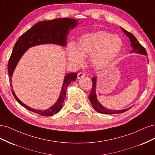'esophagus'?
<instances>
[{
    "label": "esophagus",
    "instance_id": "34e87169",
    "mask_svg": "<svg viewBox=\"0 0 155 155\" xmlns=\"http://www.w3.org/2000/svg\"><path fill=\"white\" fill-rule=\"evenodd\" d=\"M85 76V75L83 72H79L78 74V79H81Z\"/></svg>",
    "mask_w": 155,
    "mask_h": 155
}]
</instances>
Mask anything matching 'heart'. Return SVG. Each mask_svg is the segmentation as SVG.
<instances>
[{"label":"heart","instance_id":"obj_1","mask_svg":"<svg viewBox=\"0 0 155 155\" xmlns=\"http://www.w3.org/2000/svg\"><path fill=\"white\" fill-rule=\"evenodd\" d=\"M122 46L123 41L119 36L100 31L83 35L77 46L69 43L67 52L70 61L77 66L83 64L84 58L91 56L94 66L104 69L118 57Z\"/></svg>","mask_w":155,"mask_h":155}]
</instances>
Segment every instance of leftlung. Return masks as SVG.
Wrapping results in <instances>:
<instances>
[{
  "label": "left lung",
  "instance_id": "obj_1",
  "mask_svg": "<svg viewBox=\"0 0 155 155\" xmlns=\"http://www.w3.org/2000/svg\"><path fill=\"white\" fill-rule=\"evenodd\" d=\"M121 29L125 33V35L129 37V39L130 42V45L131 47L133 48V50L130 51V53H137L142 55H147V51L145 50V48L143 46L140 44L138 41L137 39L131 33L126 31L123 28L121 27ZM147 61H148V58H147ZM96 77L93 78L92 79V90L90 93V94L88 96V98L90 100V101L91 104L93 107L94 109L96 111L101 114H120L123 113V112L127 111V110L130 109L131 107L128 108V109H125L123 110H111L103 106L100 103L97 101V96H96Z\"/></svg>",
  "mask_w": 155,
  "mask_h": 155
}]
</instances>
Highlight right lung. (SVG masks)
Listing matches in <instances>:
<instances>
[{
    "label": "right lung",
    "mask_w": 155,
    "mask_h": 155,
    "mask_svg": "<svg viewBox=\"0 0 155 155\" xmlns=\"http://www.w3.org/2000/svg\"><path fill=\"white\" fill-rule=\"evenodd\" d=\"M78 20L70 18H55L51 21H41L33 26L24 33L16 42L8 64V74L12 83V78L17 64L26 50L33 46L45 44H55L62 46L67 45L69 31L74 28L79 23ZM77 73H70L64 76L59 97L55 104L46 110H37L26 105L17 97L13 90L12 94L15 100L26 109L35 113L44 116H50L62 109L64 98L66 97L67 88L69 84L76 80ZM10 86L13 89V86Z\"/></svg>",
    "instance_id": "obj_1"
}]
</instances>
